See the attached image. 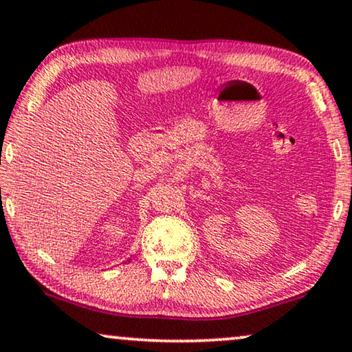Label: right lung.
I'll return each mask as SVG.
<instances>
[{"label":"right lung","instance_id":"obj_1","mask_svg":"<svg viewBox=\"0 0 352 352\" xmlns=\"http://www.w3.org/2000/svg\"><path fill=\"white\" fill-rule=\"evenodd\" d=\"M129 261H131V260H129Z\"/></svg>","mask_w":352,"mask_h":352}]
</instances>
